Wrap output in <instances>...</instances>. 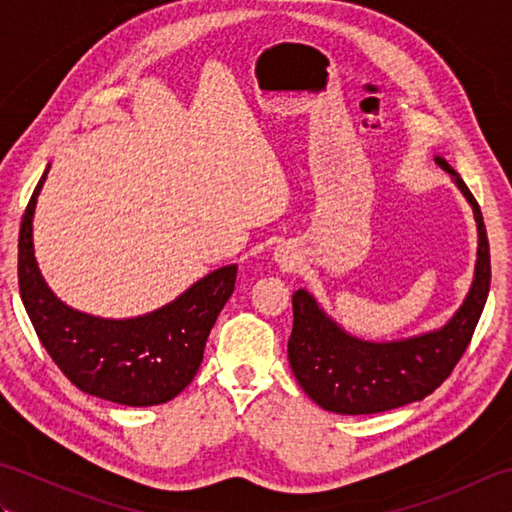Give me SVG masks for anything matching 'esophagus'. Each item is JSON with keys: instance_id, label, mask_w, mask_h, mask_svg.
Here are the masks:
<instances>
[{"instance_id": "1", "label": "esophagus", "mask_w": 512, "mask_h": 512, "mask_svg": "<svg viewBox=\"0 0 512 512\" xmlns=\"http://www.w3.org/2000/svg\"><path fill=\"white\" fill-rule=\"evenodd\" d=\"M275 259H277L281 266H286V268H295L299 264V257L295 253H290L286 246H279L275 250Z\"/></svg>"}]
</instances>
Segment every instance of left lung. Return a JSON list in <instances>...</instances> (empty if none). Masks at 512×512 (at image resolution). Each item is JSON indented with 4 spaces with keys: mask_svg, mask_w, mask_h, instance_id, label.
Segmentation results:
<instances>
[{
    "mask_svg": "<svg viewBox=\"0 0 512 512\" xmlns=\"http://www.w3.org/2000/svg\"><path fill=\"white\" fill-rule=\"evenodd\" d=\"M438 165L451 173L475 213L480 246H477L475 279L462 308L436 332L405 341L369 343L343 332L306 290L292 295V334L288 361L301 389L319 407L363 416L389 411L422 400L436 391L458 365L471 343L491 288V248L480 204L464 180L444 158Z\"/></svg>",
    "mask_w": 512,
    "mask_h": 512,
    "instance_id": "8db88e82",
    "label": "left lung"
}]
</instances>
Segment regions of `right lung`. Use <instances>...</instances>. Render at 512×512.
I'll use <instances>...</instances> for the list:
<instances>
[{
  "label": "right lung",
  "mask_w": 512,
  "mask_h": 512,
  "mask_svg": "<svg viewBox=\"0 0 512 512\" xmlns=\"http://www.w3.org/2000/svg\"><path fill=\"white\" fill-rule=\"evenodd\" d=\"M48 173V169H46ZM43 173L19 228V292L41 345L74 387L127 407L162 405L187 387L209 332L235 290L237 266L193 284L145 317L110 321L65 306L43 281L32 250V213Z\"/></svg>",
  "instance_id": "right-lung-1"
}]
</instances>
